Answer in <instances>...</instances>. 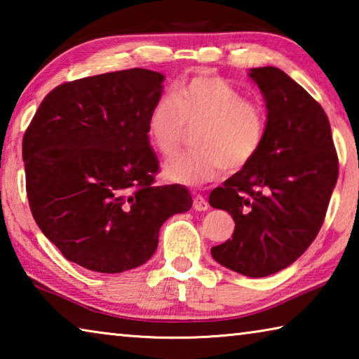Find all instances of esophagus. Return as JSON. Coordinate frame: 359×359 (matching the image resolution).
Listing matches in <instances>:
<instances>
[{
  "label": "esophagus",
  "instance_id": "esophagus-1",
  "mask_svg": "<svg viewBox=\"0 0 359 359\" xmlns=\"http://www.w3.org/2000/svg\"><path fill=\"white\" fill-rule=\"evenodd\" d=\"M193 208L198 212H204L209 209V203L205 201V198L201 196V194H196V196L193 198Z\"/></svg>",
  "mask_w": 359,
  "mask_h": 359
}]
</instances>
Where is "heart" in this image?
<instances>
[{"label": "heart", "instance_id": "b5f03b06", "mask_svg": "<svg viewBox=\"0 0 359 359\" xmlns=\"http://www.w3.org/2000/svg\"><path fill=\"white\" fill-rule=\"evenodd\" d=\"M198 130L199 150L187 151L165 165L169 180L203 185L215 180L223 168L241 169L250 163L263 144L266 121L261 107L244 100L234 85L222 77L198 76L180 83L172 95L155 102L149 117V137L165 156L177 154L185 125Z\"/></svg>", "mask_w": 359, "mask_h": 359}]
</instances>
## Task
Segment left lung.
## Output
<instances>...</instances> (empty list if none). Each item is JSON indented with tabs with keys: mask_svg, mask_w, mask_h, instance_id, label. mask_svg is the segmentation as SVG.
<instances>
[{
	"mask_svg": "<svg viewBox=\"0 0 359 359\" xmlns=\"http://www.w3.org/2000/svg\"><path fill=\"white\" fill-rule=\"evenodd\" d=\"M267 115L253 160L215 188L209 204L231 214L233 239L212 247L217 263L247 277L285 269L317 238L337 182L339 161L326 114L274 66L252 68Z\"/></svg>",
	"mask_w": 359,
	"mask_h": 359,
	"instance_id": "1",
	"label": "left lung"
}]
</instances>
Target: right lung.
Returning <instances> with one entry per match:
<instances>
[{"instance_id": "add662e5", "label": "right lung", "mask_w": 359, "mask_h": 359, "mask_svg": "<svg viewBox=\"0 0 359 359\" xmlns=\"http://www.w3.org/2000/svg\"><path fill=\"white\" fill-rule=\"evenodd\" d=\"M165 76L142 68L52 90L23 136L29 209L66 259L118 274L151 258L161 224L191 208L182 185H154L149 117Z\"/></svg>"}]
</instances>
